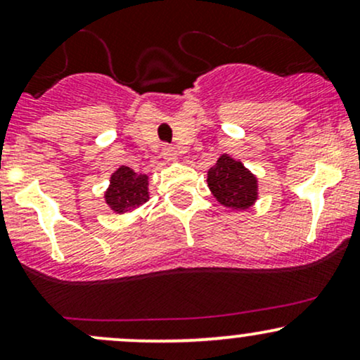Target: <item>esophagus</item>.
<instances>
[{"label":"esophagus","instance_id":"1","mask_svg":"<svg viewBox=\"0 0 360 360\" xmlns=\"http://www.w3.org/2000/svg\"><path fill=\"white\" fill-rule=\"evenodd\" d=\"M162 155L166 157V159H169V160H174V159H177V152H176V148H174V147H171V146H164V147H162Z\"/></svg>","mask_w":360,"mask_h":360}]
</instances>
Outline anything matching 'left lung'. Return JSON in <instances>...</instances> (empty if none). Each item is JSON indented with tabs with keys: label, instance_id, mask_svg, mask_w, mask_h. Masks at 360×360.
I'll return each instance as SVG.
<instances>
[{
	"label": "left lung",
	"instance_id": "obj_1",
	"mask_svg": "<svg viewBox=\"0 0 360 360\" xmlns=\"http://www.w3.org/2000/svg\"><path fill=\"white\" fill-rule=\"evenodd\" d=\"M206 183L218 203L226 208L247 210L257 201V177L229 154L218 157Z\"/></svg>",
	"mask_w": 360,
	"mask_h": 360
}]
</instances>
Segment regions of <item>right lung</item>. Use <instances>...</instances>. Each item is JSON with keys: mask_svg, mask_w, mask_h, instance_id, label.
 <instances>
[{"mask_svg": "<svg viewBox=\"0 0 360 360\" xmlns=\"http://www.w3.org/2000/svg\"><path fill=\"white\" fill-rule=\"evenodd\" d=\"M148 200V177L137 174L130 167L120 166L110 177L105 193L106 205L115 213H128L142 206Z\"/></svg>", "mask_w": 360, "mask_h": 360, "instance_id": "obj_1", "label": "right lung"}]
</instances>
